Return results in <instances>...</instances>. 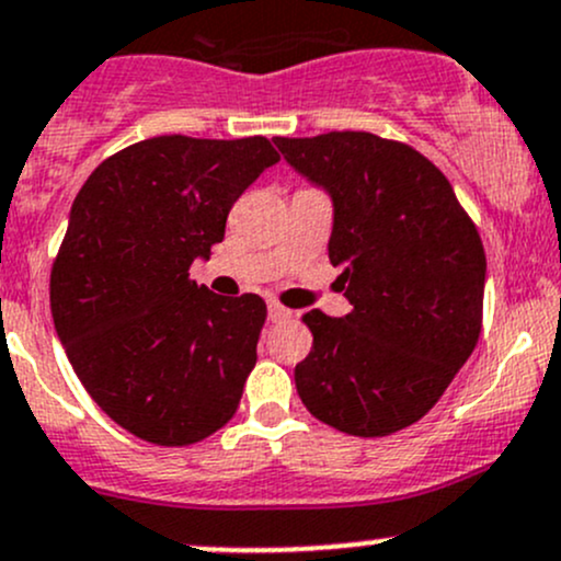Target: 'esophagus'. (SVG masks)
Masks as SVG:
<instances>
[{
	"instance_id": "34e87169",
	"label": "esophagus",
	"mask_w": 561,
	"mask_h": 561,
	"mask_svg": "<svg viewBox=\"0 0 561 561\" xmlns=\"http://www.w3.org/2000/svg\"><path fill=\"white\" fill-rule=\"evenodd\" d=\"M293 317V311L290 309H285V306L282 304H268V320L271 322H287Z\"/></svg>"
}]
</instances>
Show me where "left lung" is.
I'll return each mask as SVG.
<instances>
[{
    "label": "left lung",
    "instance_id": "8db88e82",
    "mask_svg": "<svg viewBox=\"0 0 561 561\" xmlns=\"http://www.w3.org/2000/svg\"><path fill=\"white\" fill-rule=\"evenodd\" d=\"M285 161L333 202L330 263L352 311L304 314L314 346L296 365L311 416L381 438L420 422L473 355L486 255L444 172L368 131L276 137Z\"/></svg>",
    "mask_w": 561,
    "mask_h": 561
}]
</instances>
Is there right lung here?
Here are the masks:
<instances>
[{
  "label": "right lung",
  "instance_id": "right-lung-1",
  "mask_svg": "<svg viewBox=\"0 0 561 561\" xmlns=\"http://www.w3.org/2000/svg\"><path fill=\"white\" fill-rule=\"evenodd\" d=\"M276 161L265 137H152L99 163L75 198L53 325L99 409L147 444H198L239 409L265 300L215 296L187 268Z\"/></svg>",
  "mask_w": 561,
  "mask_h": 561
}]
</instances>
